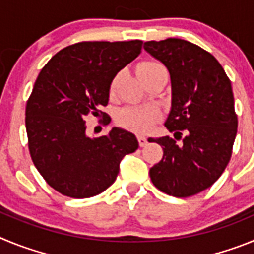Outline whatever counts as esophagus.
I'll list each match as a JSON object with an SVG mask.
<instances>
[{"label":"esophagus","instance_id":"obj_1","mask_svg":"<svg viewBox=\"0 0 254 254\" xmlns=\"http://www.w3.org/2000/svg\"><path fill=\"white\" fill-rule=\"evenodd\" d=\"M137 140H138V145H140L141 147H143L147 143V138L145 137V136H142V134L137 136Z\"/></svg>","mask_w":254,"mask_h":254}]
</instances>
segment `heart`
Instances as JSON below:
<instances>
[{
  "mask_svg": "<svg viewBox=\"0 0 254 254\" xmlns=\"http://www.w3.org/2000/svg\"><path fill=\"white\" fill-rule=\"evenodd\" d=\"M158 66V64H154V62H143L138 67V72L142 71V69L150 68V67ZM120 75H117L113 78V81L111 84V94L113 95L117 90V85L120 81ZM159 118V112L155 109V108L150 107H128L125 108L118 113L117 116V121L121 126L126 127V128L131 129L134 132H149L150 129L154 127V125L156 123Z\"/></svg>",
  "mask_w": 254,
  "mask_h": 254,
  "instance_id": "heart-1",
  "label": "heart"
}]
</instances>
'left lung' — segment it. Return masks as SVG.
Wrapping results in <instances>:
<instances>
[{"instance_id": "obj_1", "label": "left lung", "mask_w": 254, "mask_h": 254, "mask_svg": "<svg viewBox=\"0 0 254 254\" xmlns=\"http://www.w3.org/2000/svg\"><path fill=\"white\" fill-rule=\"evenodd\" d=\"M143 48L169 71L172 107L165 127L174 133L151 138L164 155L150 178L164 193L193 196L214 185L232 156L238 128L232 82L214 56L187 40H151Z\"/></svg>"}]
</instances>
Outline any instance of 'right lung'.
Listing matches in <instances>:
<instances>
[{"label": "right lung", "instance_id": "obj_1", "mask_svg": "<svg viewBox=\"0 0 254 254\" xmlns=\"http://www.w3.org/2000/svg\"><path fill=\"white\" fill-rule=\"evenodd\" d=\"M141 40L81 42L49 60L26 103L25 126L31 160L60 193L87 198L116 181L123 156L138 149L133 133L113 127L107 136L86 134L89 114L109 100L113 78L140 55Z\"/></svg>", "mask_w": 254, "mask_h": 254}]
</instances>
